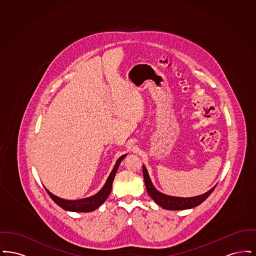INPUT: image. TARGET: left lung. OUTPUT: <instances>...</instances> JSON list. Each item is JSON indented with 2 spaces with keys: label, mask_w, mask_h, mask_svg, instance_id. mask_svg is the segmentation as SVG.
Here are the masks:
<instances>
[{
  "label": "left lung",
  "mask_w": 256,
  "mask_h": 256,
  "mask_svg": "<svg viewBox=\"0 0 256 256\" xmlns=\"http://www.w3.org/2000/svg\"><path fill=\"white\" fill-rule=\"evenodd\" d=\"M143 176H144L148 194L158 206L167 210H183V209H190V208L198 206L206 200L210 194L214 191L215 187L217 186L216 184L214 187H212L209 191H207L206 193L202 195L196 196L191 198H180V196L166 195L159 192L152 182L145 165H143Z\"/></svg>",
  "instance_id": "obj_1"
}]
</instances>
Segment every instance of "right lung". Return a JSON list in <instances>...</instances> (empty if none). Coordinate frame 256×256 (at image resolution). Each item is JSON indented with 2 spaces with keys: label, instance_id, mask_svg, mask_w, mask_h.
Instances as JSON below:
<instances>
[{
  "label": "right lung",
  "instance_id": "add662e5",
  "mask_svg": "<svg viewBox=\"0 0 256 256\" xmlns=\"http://www.w3.org/2000/svg\"><path fill=\"white\" fill-rule=\"evenodd\" d=\"M126 154H124L122 156H120L118 160L116 161L114 168L111 170L110 176L106 180V182L104 183V187L98 192L97 194L88 196L86 198H80V200H64L58 196L54 195L50 192L47 188L46 191L49 194L50 196L52 198V200L60 206L66 210V211H72V212H91L96 210L97 208L100 206L108 198L111 189H112V183L114 180L115 174L118 170L119 165L122 162V159L126 158Z\"/></svg>",
  "mask_w": 256,
  "mask_h": 256
}]
</instances>
